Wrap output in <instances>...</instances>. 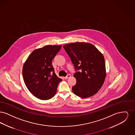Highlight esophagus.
Listing matches in <instances>:
<instances>
[{
    "mask_svg": "<svg viewBox=\"0 0 135 135\" xmlns=\"http://www.w3.org/2000/svg\"><path fill=\"white\" fill-rule=\"evenodd\" d=\"M70 77L71 75H70V74H68L66 76H65V77H64V78L65 79H68V78H70Z\"/></svg>",
    "mask_w": 135,
    "mask_h": 135,
    "instance_id": "obj_1",
    "label": "esophagus"
}]
</instances>
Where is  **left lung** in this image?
Instances as JSON below:
<instances>
[{
    "instance_id": "obj_1",
    "label": "left lung",
    "mask_w": 135,
    "mask_h": 135,
    "mask_svg": "<svg viewBox=\"0 0 135 135\" xmlns=\"http://www.w3.org/2000/svg\"><path fill=\"white\" fill-rule=\"evenodd\" d=\"M76 71L74 74L76 84L72 90L75 95L86 98L96 94L106 78L103 54L91 44L75 42L63 46Z\"/></svg>"
}]
</instances>
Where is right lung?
Returning a JSON list of instances; mask_svg holds the SVG:
<instances>
[{
  "mask_svg": "<svg viewBox=\"0 0 135 135\" xmlns=\"http://www.w3.org/2000/svg\"><path fill=\"white\" fill-rule=\"evenodd\" d=\"M62 45H46L35 50L23 67V77L28 89L35 97L47 100L54 96L62 80L55 73L51 61Z\"/></svg>",
  "mask_w": 135,
  "mask_h": 135,
  "instance_id": "obj_1",
  "label": "right lung"
}]
</instances>
